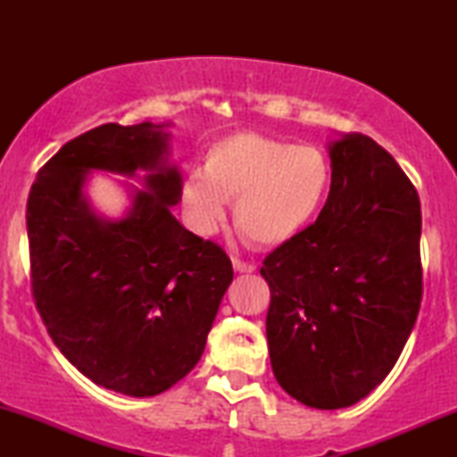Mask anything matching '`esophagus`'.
Segmentation results:
<instances>
[{"instance_id":"esophagus-1","label":"esophagus","mask_w":457,"mask_h":457,"mask_svg":"<svg viewBox=\"0 0 457 457\" xmlns=\"http://www.w3.org/2000/svg\"><path fill=\"white\" fill-rule=\"evenodd\" d=\"M233 268L237 272H253L255 266L252 264V262H245L241 258H237V255H233Z\"/></svg>"}]
</instances>
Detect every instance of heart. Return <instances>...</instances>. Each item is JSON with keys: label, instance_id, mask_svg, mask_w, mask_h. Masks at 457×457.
I'll list each match as a JSON object with an SVG mask.
<instances>
[{"label": "heart", "instance_id": "heart-1", "mask_svg": "<svg viewBox=\"0 0 457 457\" xmlns=\"http://www.w3.org/2000/svg\"><path fill=\"white\" fill-rule=\"evenodd\" d=\"M333 170L320 149L237 133L205 154L204 174L183 185L193 227L212 233L235 204L237 227L255 245H283L302 235L327 204Z\"/></svg>", "mask_w": 457, "mask_h": 457}]
</instances>
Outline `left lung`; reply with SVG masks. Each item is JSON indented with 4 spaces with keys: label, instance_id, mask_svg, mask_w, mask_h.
<instances>
[{
    "label": "left lung",
    "instance_id": "8db88e82",
    "mask_svg": "<svg viewBox=\"0 0 457 457\" xmlns=\"http://www.w3.org/2000/svg\"><path fill=\"white\" fill-rule=\"evenodd\" d=\"M328 199L266 255L272 372L297 402L349 408L383 383L422 299L420 199L393 155L360 133L328 143Z\"/></svg>",
    "mask_w": 457,
    "mask_h": 457
}]
</instances>
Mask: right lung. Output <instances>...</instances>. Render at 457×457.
Wrapping results in <instances>:
<instances>
[{
  "instance_id": "right-lung-1",
  "label": "right lung",
  "mask_w": 457,
  "mask_h": 457,
  "mask_svg": "<svg viewBox=\"0 0 457 457\" xmlns=\"http://www.w3.org/2000/svg\"><path fill=\"white\" fill-rule=\"evenodd\" d=\"M164 127L87 130L37 172L27 204L30 285L49 337L87 378L130 397L160 395L195 368L233 280L224 249L172 216L183 179ZM91 170H143L146 189L131 186L122 219L99 217L84 195Z\"/></svg>"
}]
</instances>
